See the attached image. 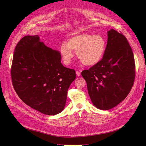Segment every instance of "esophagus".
Listing matches in <instances>:
<instances>
[{"instance_id": "obj_1", "label": "esophagus", "mask_w": 146, "mask_h": 146, "mask_svg": "<svg viewBox=\"0 0 146 146\" xmlns=\"http://www.w3.org/2000/svg\"><path fill=\"white\" fill-rule=\"evenodd\" d=\"M76 74H77V76H80V72H79V71H76Z\"/></svg>"}]
</instances>
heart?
<instances>
[{
	"label": "heart",
	"instance_id": "1",
	"mask_svg": "<svg viewBox=\"0 0 146 146\" xmlns=\"http://www.w3.org/2000/svg\"><path fill=\"white\" fill-rule=\"evenodd\" d=\"M106 41L99 34L80 33L73 35L68 42L60 46V54L65 64H69L76 51L78 58L88 66L96 65L103 58L106 50Z\"/></svg>",
	"mask_w": 146,
	"mask_h": 146
}]
</instances>
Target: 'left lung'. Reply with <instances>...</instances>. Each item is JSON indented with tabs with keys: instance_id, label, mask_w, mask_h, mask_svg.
Returning <instances> with one entry per match:
<instances>
[{
	"instance_id": "8db88e82",
	"label": "left lung",
	"mask_w": 146,
	"mask_h": 146,
	"mask_svg": "<svg viewBox=\"0 0 146 146\" xmlns=\"http://www.w3.org/2000/svg\"><path fill=\"white\" fill-rule=\"evenodd\" d=\"M107 33L102 59L82 72L92 102L102 110L112 109L124 101L135 79L134 54L127 38L113 29Z\"/></svg>"
}]
</instances>
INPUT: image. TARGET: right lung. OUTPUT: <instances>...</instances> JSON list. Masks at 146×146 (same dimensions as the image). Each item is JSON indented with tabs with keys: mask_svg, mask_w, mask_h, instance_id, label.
I'll return each instance as SVG.
<instances>
[{
	"mask_svg": "<svg viewBox=\"0 0 146 146\" xmlns=\"http://www.w3.org/2000/svg\"><path fill=\"white\" fill-rule=\"evenodd\" d=\"M58 51L48 47L38 35H27L14 51L11 77L13 88L25 104L54 115L66 105L67 90L76 78L73 69L63 66Z\"/></svg>",
	"mask_w": 146,
	"mask_h": 146,
	"instance_id": "1",
	"label": "right lung"
}]
</instances>
